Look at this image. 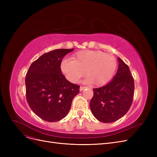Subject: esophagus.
Here are the masks:
<instances>
[{
  "label": "esophagus",
  "mask_w": 157,
  "mask_h": 157,
  "mask_svg": "<svg viewBox=\"0 0 157 157\" xmlns=\"http://www.w3.org/2000/svg\"><path fill=\"white\" fill-rule=\"evenodd\" d=\"M86 86H80V91H82L84 89H86Z\"/></svg>",
  "instance_id": "esophagus-1"
}]
</instances>
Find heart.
Returning <instances> with one entry per match:
<instances>
[{
	"label": "heart",
	"mask_w": 157,
	"mask_h": 157,
	"mask_svg": "<svg viewBox=\"0 0 157 157\" xmlns=\"http://www.w3.org/2000/svg\"><path fill=\"white\" fill-rule=\"evenodd\" d=\"M117 67L115 57L100 50H82L73 54L72 59L61 63V71L65 77L73 83L77 82L85 75L87 83L103 86L113 77Z\"/></svg>",
	"instance_id": "obj_1"
}]
</instances>
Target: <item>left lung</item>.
<instances>
[{"mask_svg":"<svg viewBox=\"0 0 157 157\" xmlns=\"http://www.w3.org/2000/svg\"><path fill=\"white\" fill-rule=\"evenodd\" d=\"M118 68L111 81L94 89L90 107L95 118L109 123L120 119L129 110L134 98V80L128 66L118 58Z\"/></svg>","mask_w":157,"mask_h":157,"instance_id":"8db88e82","label":"left lung"}]
</instances>
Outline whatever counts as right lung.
<instances>
[{"label": "right lung", "mask_w": 157, "mask_h": 157, "mask_svg": "<svg viewBox=\"0 0 157 157\" xmlns=\"http://www.w3.org/2000/svg\"><path fill=\"white\" fill-rule=\"evenodd\" d=\"M73 49H57L33 62L25 77L26 98L36 115L48 122H56L67 115L80 86L70 82L61 71L63 57Z\"/></svg>", "instance_id": "right-lung-1"}]
</instances>
